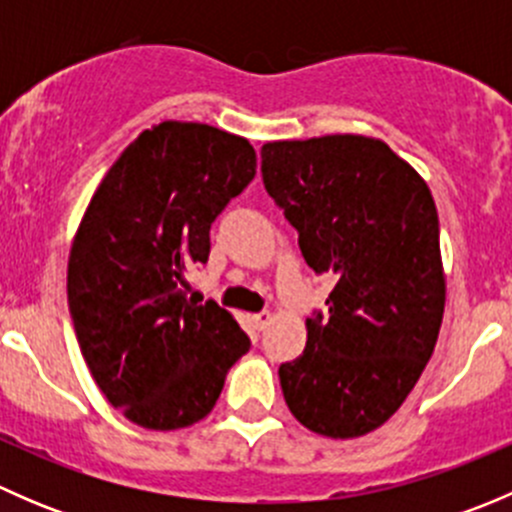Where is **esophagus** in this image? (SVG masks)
<instances>
[{
  "label": "esophagus",
  "mask_w": 512,
  "mask_h": 512,
  "mask_svg": "<svg viewBox=\"0 0 512 512\" xmlns=\"http://www.w3.org/2000/svg\"><path fill=\"white\" fill-rule=\"evenodd\" d=\"M252 322H255V327L262 332V329H265L267 324L272 322V314L270 312H257V314H252Z\"/></svg>",
  "instance_id": "obj_1"
}]
</instances>
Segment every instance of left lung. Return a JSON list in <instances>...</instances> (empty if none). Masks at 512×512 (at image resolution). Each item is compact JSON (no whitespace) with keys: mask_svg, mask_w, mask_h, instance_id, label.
Returning a JSON list of instances; mask_svg holds the SVG:
<instances>
[{"mask_svg":"<svg viewBox=\"0 0 512 512\" xmlns=\"http://www.w3.org/2000/svg\"><path fill=\"white\" fill-rule=\"evenodd\" d=\"M262 180L299 232L304 262L337 277L307 347L280 366L285 401L319 436L356 438L399 411L436 347L446 304L426 180L384 141L265 143Z\"/></svg>","mask_w":512,"mask_h":512,"instance_id":"8db88e82","label":"left lung"}]
</instances>
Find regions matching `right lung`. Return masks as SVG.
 Segmentation results:
<instances>
[{
	"label": "right lung",
	"instance_id": "obj_1",
	"mask_svg": "<svg viewBox=\"0 0 512 512\" xmlns=\"http://www.w3.org/2000/svg\"><path fill=\"white\" fill-rule=\"evenodd\" d=\"M247 138L208 123L143 131L96 188L69 255V312L81 354L113 409L151 431L213 411L250 339L227 309L188 299L210 225L255 178Z\"/></svg>",
	"mask_w": 512,
	"mask_h": 512
}]
</instances>
